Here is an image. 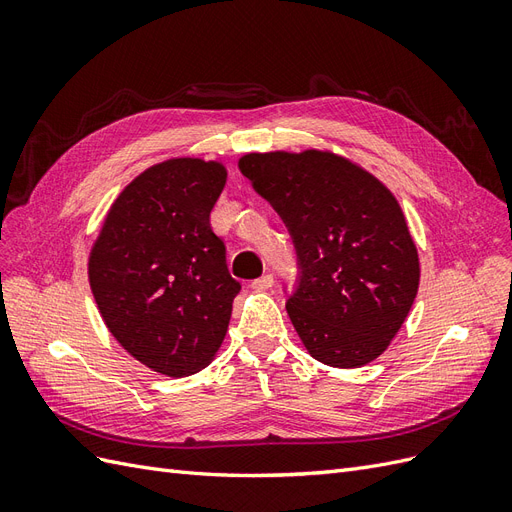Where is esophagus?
I'll return each mask as SVG.
<instances>
[{"label": "esophagus", "mask_w": 512, "mask_h": 512, "mask_svg": "<svg viewBox=\"0 0 512 512\" xmlns=\"http://www.w3.org/2000/svg\"><path fill=\"white\" fill-rule=\"evenodd\" d=\"M271 286H273V275L271 273H265L262 277H258V280L252 282L254 290H269Z\"/></svg>", "instance_id": "34e87169"}]
</instances>
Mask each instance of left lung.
<instances>
[{
	"instance_id": "left-lung-1",
	"label": "left lung",
	"mask_w": 512,
	"mask_h": 512,
	"mask_svg": "<svg viewBox=\"0 0 512 512\" xmlns=\"http://www.w3.org/2000/svg\"><path fill=\"white\" fill-rule=\"evenodd\" d=\"M239 170L292 237L299 277L286 309L309 354L342 369L378 359L421 277L395 196L327 151L247 153Z\"/></svg>"
}]
</instances>
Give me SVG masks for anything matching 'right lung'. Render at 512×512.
<instances>
[{
	"label": "right lung",
	"instance_id": "1",
	"mask_svg": "<svg viewBox=\"0 0 512 512\" xmlns=\"http://www.w3.org/2000/svg\"><path fill=\"white\" fill-rule=\"evenodd\" d=\"M220 162L151 166L119 194L89 256V284L108 331L136 361L183 378L224 342L241 284L209 224L224 190Z\"/></svg>",
	"mask_w": 512,
	"mask_h": 512
}]
</instances>
